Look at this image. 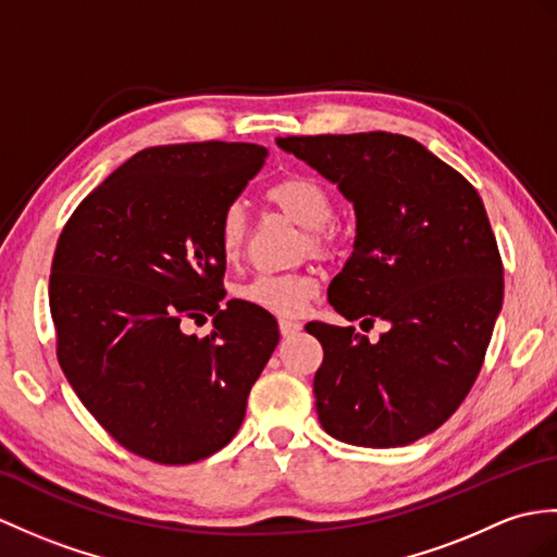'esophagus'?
<instances>
[{
  "label": "esophagus",
  "mask_w": 557,
  "mask_h": 557,
  "mask_svg": "<svg viewBox=\"0 0 557 557\" xmlns=\"http://www.w3.org/2000/svg\"><path fill=\"white\" fill-rule=\"evenodd\" d=\"M280 332H282V337H294V334H299L301 332V322H296V320H280Z\"/></svg>",
  "instance_id": "1"
}]
</instances>
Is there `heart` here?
<instances>
[{"label": "heart", "instance_id": "b5f03b06", "mask_svg": "<svg viewBox=\"0 0 557 557\" xmlns=\"http://www.w3.org/2000/svg\"><path fill=\"white\" fill-rule=\"evenodd\" d=\"M268 201L296 225L306 230V247L313 256L334 253V237L327 230L334 218V201L320 183L304 175H292L265 191ZM247 237V213L239 203H230L218 220V249L225 261H235ZM318 282L308 273L256 275L239 289V299L273 315H299L313 299Z\"/></svg>", "mask_w": 557, "mask_h": 557}]
</instances>
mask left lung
<instances>
[{
  "mask_svg": "<svg viewBox=\"0 0 557 557\" xmlns=\"http://www.w3.org/2000/svg\"><path fill=\"white\" fill-rule=\"evenodd\" d=\"M277 147L354 203V251L330 304L346 320L389 325L377 344L354 327L306 325L325 351L313 380L322 430L366 448L418 442L472 389L503 306V263L480 194L404 135L277 137Z\"/></svg>",
  "mask_w": 557,
  "mask_h": 557,
  "instance_id": "8db88e82",
  "label": "left lung"
}]
</instances>
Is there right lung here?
Returning <instances> with one entry per match:
<instances>
[{
	"label": "right lung",
	"instance_id": "obj_1",
	"mask_svg": "<svg viewBox=\"0 0 557 557\" xmlns=\"http://www.w3.org/2000/svg\"><path fill=\"white\" fill-rule=\"evenodd\" d=\"M265 147L194 141L135 153L63 227L49 277L59 366L115 442L187 465L232 442L280 342L275 318L225 308L218 220L261 171ZM214 315L199 341L185 319Z\"/></svg>",
	"mask_w": 557,
	"mask_h": 557
}]
</instances>
